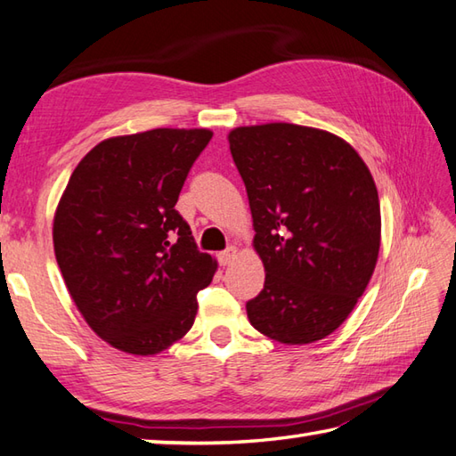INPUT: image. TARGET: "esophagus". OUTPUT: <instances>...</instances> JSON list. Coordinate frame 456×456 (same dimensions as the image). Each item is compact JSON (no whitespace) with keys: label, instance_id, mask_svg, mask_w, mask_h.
<instances>
[{"label":"esophagus","instance_id":"obj_1","mask_svg":"<svg viewBox=\"0 0 456 456\" xmlns=\"http://www.w3.org/2000/svg\"><path fill=\"white\" fill-rule=\"evenodd\" d=\"M234 256H236V248L230 246V248L224 249V252L218 254V264H220V265H228V264L232 262V259H234Z\"/></svg>","mask_w":456,"mask_h":456}]
</instances>
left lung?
<instances>
[{
    "instance_id": "1",
    "label": "left lung",
    "mask_w": 456,
    "mask_h": 456,
    "mask_svg": "<svg viewBox=\"0 0 456 456\" xmlns=\"http://www.w3.org/2000/svg\"><path fill=\"white\" fill-rule=\"evenodd\" d=\"M228 142L265 267L249 322L283 345L329 337L378 262L382 218L366 163L345 139L295 124L236 127Z\"/></svg>"
}]
</instances>
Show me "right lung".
<instances>
[{
  "mask_svg": "<svg viewBox=\"0 0 456 456\" xmlns=\"http://www.w3.org/2000/svg\"><path fill=\"white\" fill-rule=\"evenodd\" d=\"M208 129L111 137L70 175L53 224L54 256L82 317L129 354H157L197 317V293L216 272L179 200Z\"/></svg>",
  "mask_w": 456,
  "mask_h": 456,
  "instance_id": "1",
  "label": "right lung"
}]
</instances>
